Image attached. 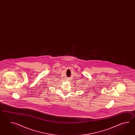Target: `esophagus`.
Masks as SVG:
<instances>
[{"label": "esophagus", "mask_w": 135, "mask_h": 135, "mask_svg": "<svg viewBox=\"0 0 135 135\" xmlns=\"http://www.w3.org/2000/svg\"><path fill=\"white\" fill-rule=\"evenodd\" d=\"M67 80L69 81H70L71 80V78H67V79H66Z\"/></svg>", "instance_id": "34e87169"}]
</instances>
